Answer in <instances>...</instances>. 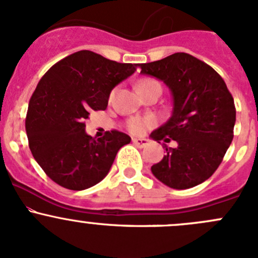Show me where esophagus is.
Returning a JSON list of instances; mask_svg holds the SVG:
<instances>
[{
	"label": "esophagus",
	"instance_id": "esophagus-1",
	"mask_svg": "<svg viewBox=\"0 0 258 258\" xmlns=\"http://www.w3.org/2000/svg\"><path fill=\"white\" fill-rule=\"evenodd\" d=\"M132 142H134V145H136L137 147H145V146L148 145L147 139H132Z\"/></svg>",
	"mask_w": 258,
	"mask_h": 258
}]
</instances>
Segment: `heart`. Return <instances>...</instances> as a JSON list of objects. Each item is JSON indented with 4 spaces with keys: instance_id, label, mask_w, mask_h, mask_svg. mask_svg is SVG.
Returning <instances> with one entry per match:
<instances>
[{
    "instance_id": "1",
    "label": "heart",
    "mask_w": 258,
    "mask_h": 258,
    "mask_svg": "<svg viewBox=\"0 0 258 258\" xmlns=\"http://www.w3.org/2000/svg\"><path fill=\"white\" fill-rule=\"evenodd\" d=\"M153 83H157L153 80H142L140 81V83L137 85V90L145 87V86L153 85ZM155 123V119L151 118V117H147V118H131L128 122H127V128L132 132V134H142L146 128L151 127Z\"/></svg>"
}]
</instances>
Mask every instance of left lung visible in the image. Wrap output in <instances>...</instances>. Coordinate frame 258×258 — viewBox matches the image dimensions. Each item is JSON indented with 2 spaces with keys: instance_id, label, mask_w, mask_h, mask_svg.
<instances>
[{
  "instance_id": "left-lung-1",
  "label": "left lung",
  "mask_w": 258,
  "mask_h": 258,
  "mask_svg": "<svg viewBox=\"0 0 258 258\" xmlns=\"http://www.w3.org/2000/svg\"><path fill=\"white\" fill-rule=\"evenodd\" d=\"M141 74L162 81L172 95V114L151 139L177 142L151 167L166 186L186 189L213 175L233 139L236 108L222 77L205 62L183 52L137 64Z\"/></svg>"
}]
</instances>
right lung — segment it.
I'll return each mask as SVG.
<instances>
[{
	"label": "right lung",
	"instance_id": "1",
	"mask_svg": "<svg viewBox=\"0 0 258 258\" xmlns=\"http://www.w3.org/2000/svg\"><path fill=\"white\" fill-rule=\"evenodd\" d=\"M136 67L83 49L43 75L28 103L26 132L33 157L52 181L82 191L107 176L131 137L111 131L95 139L86 134L85 121L92 111L106 110L111 91Z\"/></svg>",
	"mask_w": 258,
	"mask_h": 258
}]
</instances>
